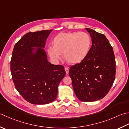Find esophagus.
Masks as SVG:
<instances>
[{
    "label": "esophagus",
    "mask_w": 129,
    "mask_h": 129,
    "mask_svg": "<svg viewBox=\"0 0 129 129\" xmlns=\"http://www.w3.org/2000/svg\"><path fill=\"white\" fill-rule=\"evenodd\" d=\"M65 72H66V73L68 74V73H69V69H68V68H65Z\"/></svg>",
    "instance_id": "obj_1"
}]
</instances>
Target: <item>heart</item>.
Segmentation results:
<instances>
[{
    "label": "heart",
    "mask_w": 129,
    "mask_h": 129,
    "mask_svg": "<svg viewBox=\"0 0 129 129\" xmlns=\"http://www.w3.org/2000/svg\"><path fill=\"white\" fill-rule=\"evenodd\" d=\"M91 44L90 36L85 32H62L54 38L53 46H48L47 51L55 61L61 59L63 54L68 64H76L86 57Z\"/></svg>",
    "instance_id": "b5f03b06"
}]
</instances>
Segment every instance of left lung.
Here are the masks:
<instances>
[{
    "label": "left lung",
    "instance_id": "obj_1",
    "mask_svg": "<svg viewBox=\"0 0 129 129\" xmlns=\"http://www.w3.org/2000/svg\"><path fill=\"white\" fill-rule=\"evenodd\" d=\"M92 45L86 57L70 67L69 76L75 95L83 102L102 99L115 79L116 61L112 47L104 35L86 28Z\"/></svg>",
    "mask_w": 129,
    "mask_h": 129
}]
</instances>
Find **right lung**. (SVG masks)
<instances>
[{
  "label": "right lung",
  "mask_w": 129,
  "mask_h": 129,
  "mask_svg": "<svg viewBox=\"0 0 129 129\" xmlns=\"http://www.w3.org/2000/svg\"><path fill=\"white\" fill-rule=\"evenodd\" d=\"M52 31L27 33L13 50L11 71L15 87L25 100L34 105L54 101L58 85L66 74L62 65L48 61L44 49Z\"/></svg>",
  "instance_id": "add662e5"
}]
</instances>
